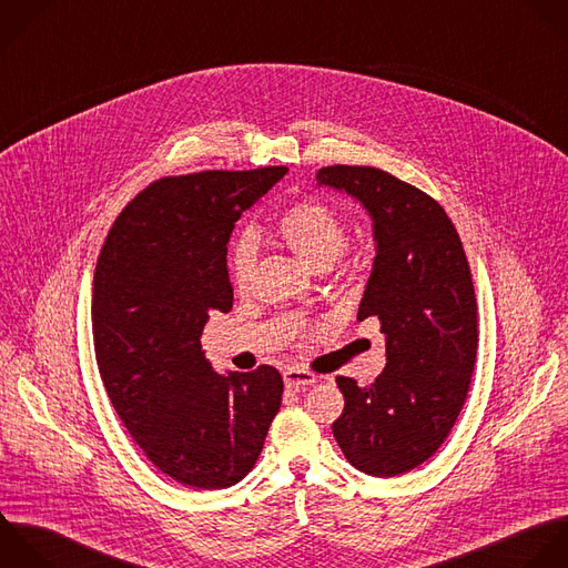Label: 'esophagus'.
<instances>
[{"label": "esophagus", "mask_w": 568, "mask_h": 568, "mask_svg": "<svg viewBox=\"0 0 568 568\" xmlns=\"http://www.w3.org/2000/svg\"><path fill=\"white\" fill-rule=\"evenodd\" d=\"M283 381H285V387H290V389H307L310 385L316 383V376L301 367H287L283 372Z\"/></svg>", "instance_id": "34e87169"}]
</instances>
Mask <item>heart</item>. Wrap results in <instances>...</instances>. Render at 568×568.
Here are the masks:
<instances>
[{"label":"heart","mask_w":568,"mask_h":568,"mask_svg":"<svg viewBox=\"0 0 568 568\" xmlns=\"http://www.w3.org/2000/svg\"><path fill=\"white\" fill-rule=\"evenodd\" d=\"M283 243L312 270L329 267L347 247L349 234L345 221L325 203L303 201L292 205L276 223ZM232 285L245 290L254 270V241L241 236L227 258Z\"/></svg>","instance_id":"obj_1"}]
</instances>
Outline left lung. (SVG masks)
<instances>
[{"mask_svg":"<svg viewBox=\"0 0 568 568\" xmlns=\"http://www.w3.org/2000/svg\"><path fill=\"white\" fill-rule=\"evenodd\" d=\"M316 181L361 201L374 221L358 321L376 316L387 341L369 387L336 378L345 409L332 432L358 471L400 476L438 452L467 400L478 352L471 270L452 219L423 190L367 165H327Z\"/></svg>","mask_w":568,"mask_h":568,"instance_id":"left-lung-1","label":"left lung"}]
</instances>
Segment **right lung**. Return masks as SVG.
Instances as JSON below:
<instances>
[{
  "label": "right lung",
  "mask_w": 568,
  "mask_h": 568,
  "mask_svg": "<svg viewBox=\"0 0 568 568\" xmlns=\"http://www.w3.org/2000/svg\"><path fill=\"white\" fill-rule=\"evenodd\" d=\"M285 165L163 176L112 223L92 290V338L108 398L165 476L190 489L241 483L281 409L283 378L216 374L201 349L212 312H230L234 223Z\"/></svg>",
  "instance_id": "1"
}]
</instances>
